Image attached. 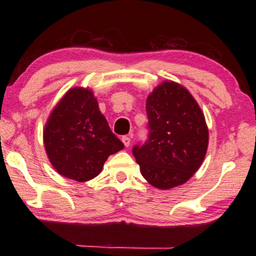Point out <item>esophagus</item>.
<instances>
[{"instance_id": "34e87169", "label": "esophagus", "mask_w": 256, "mask_h": 256, "mask_svg": "<svg viewBox=\"0 0 256 256\" xmlns=\"http://www.w3.org/2000/svg\"><path fill=\"white\" fill-rule=\"evenodd\" d=\"M122 142L124 144V146L128 148V146H130V144H131V138L125 136L122 138Z\"/></svg>"}]
</instances>
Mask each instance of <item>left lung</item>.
<instances>
[{
	"label": "left lung",
	"mask_w": 256,
	"mask_h": 256,
	"mask_svg": "<svg viewBox=\"0 0 256 256\" xmlns=\"http://www.w3.org/2000/svg\"><path fill=\"white\" fill-rule=\"evenodd\" d=\"M149 136L132 152L142 176L160 190L184 184L206 157L209 131L196 99L183 86L164 81L146 104Z\"/></svg>",
	"instance_id": "1"
}]
</instances>
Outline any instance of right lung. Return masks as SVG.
Listing matches in <instances>:
<instances>
[{"mask_svg":"<svg viewBox=\"0 0 256 256\" xmlns=\"http://www.w3.org/2000/svg\"><path fill=\"white\" fill-rule=\"evenodd\" d=\"M44 146L55 170L76 182L94 178L107 158L124 148L99 110L94 92L80 86L68 90L52 110Z\"/></svg>","mask_w":256,"mask_h":256,"instance_id":"1","label":"right lung"}]
</instances>
